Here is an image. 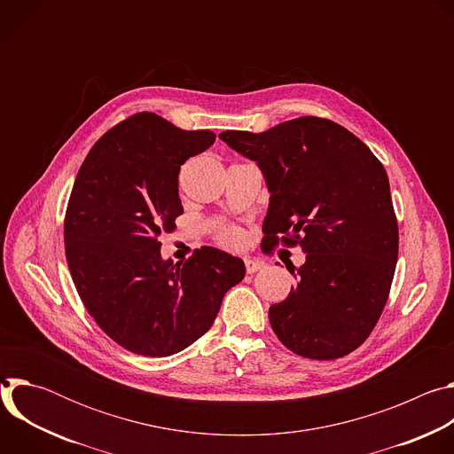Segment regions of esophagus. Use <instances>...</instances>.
Returning <instances> with one entry per match:
<instances>
[{
  "label": "esophagus",
  "mask_w": 454,
  "mask_h": 454,
  "mask_svg": "<svg viewBox=\"0 0 454 454\" xmlns=\"http://www.w3.org/2000/svg\"><path fill=\"white\" fill-rule=\"evenodd\" d=\"M244 264H246V271H247L249 275H253V273H256V271H261V270L264 268V264H262L261 261H254V258H246Z\"/></svg>",
  "instance_id": "1"
}]
</instances>
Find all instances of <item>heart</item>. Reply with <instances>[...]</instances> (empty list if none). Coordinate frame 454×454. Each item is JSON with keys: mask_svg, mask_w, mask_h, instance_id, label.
<instances>
[{"mask_svg": "<svg viewBox=\"0 0 454 454\" xmlns=\"http://www.w3.org/2000/svg\"><path fill=\"white\" fill-rule=\"evenodd\" d=\"M217 242L226 246V247H239L244 240V235L239 228L235 226H223L217 230V235H215Z\"/></svg>", "mask_w": 454, "mask_h": 454, "instance_id": "b5f03b06", "label": "heart"}]
</instances>
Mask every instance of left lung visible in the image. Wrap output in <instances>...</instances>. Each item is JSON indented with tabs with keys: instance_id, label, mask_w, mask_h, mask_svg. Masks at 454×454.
<instances>
[{
	"instance_id": "left-lung-1",
	"label": "left lung",
	"mask_w": 454,
	"mask_h": 454,
	"mask_svg": "<svg viewBox=\"0 0 454 454\" xmlns=\"http://www.w3.org/2000/svg\"><path fill=\"white\" fill-rule=\"evenodd\" d=\"M256 161L270 190L266 246H300L296 287L270 307L278 340L309 359H338L373 331L390 294L399 228L373 153L340 123L300 116L264 133L219 135Z\"/></svg>"
}]
</instances>
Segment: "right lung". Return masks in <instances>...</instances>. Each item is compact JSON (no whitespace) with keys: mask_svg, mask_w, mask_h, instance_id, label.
Masks as SVG:
<instances>
[{"mask_svg":"<svg viewBox=\"0 0 454 454\" xmlns=\"http://www.w3.org/2000/svg\"><path fill=\"white\" fill-rule=\"evenodd\" d=\"M215 142L156 113L125 118L91 147L64 217L67 261L97 325L133 354L167 357L200 340L246 268L215 247L186 262L161 258L163 233L183 214L181 165Z\"/></svg>","mask_w":454,"mask_h":454,"instance_id":"right-lung-1","label":"right lung"}]
</instances>
